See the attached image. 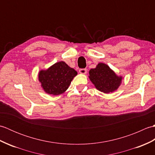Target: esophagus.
Listing matches in <instances>:
<instances>
[{"instance_id":"34e87169","label":"esophagus","mask_w":155,"mask_h":155,"mask_svg":"<svg viewBox=\"0 0 155 155\" xmlns=\"http://www.w3.org/2000/svg\"><path fill=\"white\" fill-rule=\"evenodd\" d=\"M87 70L86 68H81L79 70V72L81 74H87Z\"/></svg>"}]
</instances>
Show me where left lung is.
<instances>
[{
  "label": "left lung",
  "instance_id": "obj_1",
  "mask_svg": "<svg viewBox=\"0 0 155 155\" xmlns=\"http://www.w3.org/2000/svg\"><path fill=\"white\" fill-rule=\"evenodd\" d=\"M89 78L97 89L104 93L116 91L122 81V77H118L108 65L104 63L98 64L96 68L91 69Z\"/></svg>",
  "mask_w": 155,
  "mask_h": 155
}]
</instances>
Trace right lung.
Here are the masks:
<instances>
[{
	"label": "right lung",
	"mask_w": 155,
	"mask_h": 155,
	"mask_svg": "<svg viewBox=\"0 0 155 155\" xmlns=\"http://www.w3.org/2000/svg\"><path fill=\"white\" fill-rule=\"evenodd\" d=\"M77 72L63 61L54 64L46 71L38 73V80L46 93L58 95L67 90Z\"/></svg>",
	"instance_id": "right-lung-1"
}]
</instances>
